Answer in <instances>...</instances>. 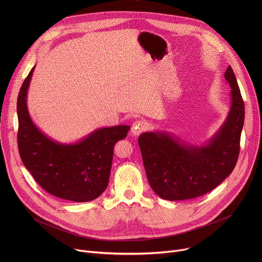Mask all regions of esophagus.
<instances>
[{"mask_svg": "<svg viewBox=\"0 0 262 262\" xmlns=\"http://www.w3.org/2000/svg\"><path fill=\"white\" fill-rule=\"evenodd\" d=\"M146 129H147V123L144 120H136L132 126V134L134 136H139Z\"/></svg>", "mask_w": 262, "mask_h": 262, "instance_id": "34e87169", "label": "esophagus"}]
</instances>
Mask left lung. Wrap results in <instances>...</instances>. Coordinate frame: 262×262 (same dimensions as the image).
<instances>
[{
    "label": "left lung",
    "instance_id": "left-lung-1",
    "mask_svg": "<svg viewBox=\"0 0 262 262\" xmlns=\"http://www.w3.org/2000/svg\"><path fill=\"white\" fill-rule=\"evenodd\" d=\"M224 77L231 87V106L226 121L208 143L192 145L165 132L139 137L147 179L161 198L176 201L203 196L233 171L239 155L245 104L231 66Z\"/></svg>",
    "mask_w": 262,
    "mask_h": 262
}]
</instances>
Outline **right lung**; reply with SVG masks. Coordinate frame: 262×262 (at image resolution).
I'll list each match as a JSON object with an SVG mask.
<instances>
[{"label":"right lung","instance_id":"add662e5","mask_svg":"<svg viewBox=\"0 0 262 262\" xmlns=\"http://www.w3.org/2000/svg\"><path fill=\"white\" fill-rule=\"evenodd\" d=\"M35 67L25 79L17 97V146L25 167L49 194L73 202L96 199L106 189L114 146L127 136L129 125L99 128L74 144H61L33 123L27 92Z\"/></svg>","mask_w":262,"mask_h":262}]
</instances>
